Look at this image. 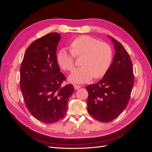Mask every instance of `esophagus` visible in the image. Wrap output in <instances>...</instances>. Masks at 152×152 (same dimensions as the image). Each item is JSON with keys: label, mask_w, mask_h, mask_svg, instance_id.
<instances>
[{"label": "esophagus", "mask_w": 152, "mask_h": 152, "mask_svg": "<svg viewBox=\"0 0 152 152\" xmlns=\"http://www.w3.org/2000/svg\"><path fill=\"white\" fill-rule=\"evenodd\" d=\"M73 87H74L75 89H78L80 88V87H81L82 86H78V85H74V86H73Z\"/></svg>", "instance_id": "obj_1"}]
</instances>
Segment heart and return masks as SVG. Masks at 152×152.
I'll return each mask as SVG.
<instances>
[{
    "mask_svg": "<svg viewBox=\"0 0 152 152\" xmlns=\"http://www.w3.org/2000/svg\"><path fill=\"white\" fill-rule=\"evenodd\" d=\"M71 51L61 49L57 55L59 66L65 71L74 68L75 57L83 56L82 67L75 69L69 76V80L73 83L82 84L93 79L103 77L111 65L112 50L110 45L88 35L76 38L70 44Z\"/></svg>",
    "mask_w": 152,
    "mask_h": 152,
    "instance_id": "b5f03b06",
    "label": "heart"
}]
</instances>
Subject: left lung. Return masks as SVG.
<instances>
[{
  "instance_id": "obj_1",
  "label": "left lung",
  "mask_w": 152,
  "mask_h": 152,
  "mask_svg": "<svg viewBox=\"0 0 152 152\" xmlns=\"http://www.w3.org/2000/svg\"><path fill=\"white\" fill-rule=\"evenodd\" d=\"M114 44L115 54L103 79L86 87L89 93L87 111L97 121L108 122L116 118L128 104L134 86L131 58L123 45L108 36Z\"/></svg>"
}]
</instances>
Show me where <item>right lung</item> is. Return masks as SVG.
Masks as SVG:
<instances>
[{
	"mask_svg": "<svg viewBox=\"0 0 152 152\" xmlns=\"http://www.w3.org/2000/svg\"><path fill=\"white\" fill-rule=\"evenodd\" d=\"M60 39L54 32L34 41L20 67V88L26 107L36 119L45 124L56 122L65 115L74 91L72 84L61 86L66 78L57 63Z\"/></svg>",
	"mask_w": 152,
	"mask_h": 152,
	"instance_id": "1",
	"label": "right lung"
}]
</instances>
